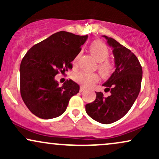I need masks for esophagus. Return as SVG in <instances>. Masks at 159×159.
Returning <instances> with one entry per match:
<instances>
[{
	"label": "esophagus",
	"instance_id": "esophagus-1",
	"mask_svg": "<svg viewBox=\"0 0 159 159\" xmlns=\"http://www.w3.org/2000/svg\"><path fill=\"white\" fill-rule=\"evenodd\" d=\"M84 90H85L84 87H83V86H81V87H80V92H83Z\"/></svg>",
	"mask_w": 159,
	"mask_h": 159
}]
</instances>
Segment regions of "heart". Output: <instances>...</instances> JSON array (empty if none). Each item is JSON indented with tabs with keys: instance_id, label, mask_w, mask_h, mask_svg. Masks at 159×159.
<instances>
[{
	"instance_id": "1",
	"label": "heart",
	"mask_w": 159,
	"mask_h": 159,
	"mask_svg": "<svg viewBox=\"0 0 159 159\" xmlns=\"http://www.w3.org/2000/svg\"><path fill=\"white\" fill-rule=\"evenodd\" d=\"M90 52L96 61L98 62L97 67L100 75L103 78L109 77L114 70V66L108 60H107L110 54L107 47L102 41L95 40L90 45ZM79 56L80 54H78L75 57L73 61L74 65H75L77 63ZM73 79L75 81L80 84L85 86V87H90L96 84L98 81L99 78H98V74L96 73L81 71L74 74Z\"/></svg>"
}]
</instances>
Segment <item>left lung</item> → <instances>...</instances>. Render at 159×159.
<instances>
[{
    "mask_svg": "<svg viewBox=\"0 0 159 159\" xmlns=\"http://www.w3.org/2000/svg\"><path fill=\"white\" fill-rule=\"evenodd\" d=\"M103 36L113 48L115 60L116 69L103 84L105 92L111 94L105 97L102 92H96L95 101L87 104L85 108L92 119L110 124L123 117L135 102L140 93L143 71L137 57L129 49L114 39Z\"/></svg>",
    "mask_w": 159,
    "mask_h": 159,
    "instance_id": "1",
    "label": "left lung"
}]
</instances>
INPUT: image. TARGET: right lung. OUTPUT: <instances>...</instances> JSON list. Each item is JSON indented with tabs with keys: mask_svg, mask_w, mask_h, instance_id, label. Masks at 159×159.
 Wrapping results in <instances>:
<instances>
[{
	"mask_svg": "<svg viewBox=\"0 0 159 159\" xmlns=\"http://www.w3.org/2000/svg\"><path fill=\"white\" fill-rule=\"evenodd\" d=\"M87 37L60 31L26 53L20 65V92L32 114L48 120L65 112L69 99L79 92V85L70 79L59 87L54 76L72 68L71 63Z\"/></svg>",
	"mask_w": 159,
	"mask_h": 159,
	"instance_id": "1",
	"label": "right lung"
}]
</instances>
